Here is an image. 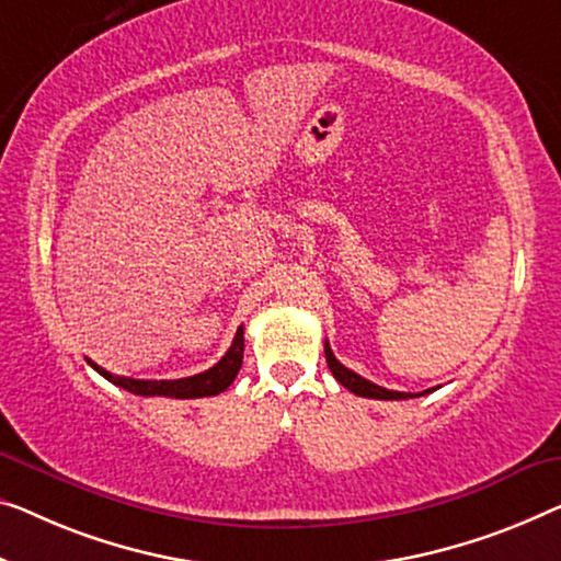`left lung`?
Listing matches in <instances>:
<instances>
[{"mask_svg": "<svg viewBox=\"0 0 561 561\" xmlns=\"http://www.w3.org/2000/svg\"><path fill=\"white\" fill-rule=\"evenodd\" d=\"M324 357H328V365L334 375V380L340 382V386H345L350 392H355V396L360 398H375V400H405V398H417V396H425V392H433V390H423L413 396V392H398V390H388V388H380L375 386V382L365 380L363 375H357L350 370V367L342 365L337 357L332 355L330 350V342H324Z\"/></svg>", "mask_w": 561, "mask_h": 561, "instance_id": "1", "label": "left lung"}]
</instances>
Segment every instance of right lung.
Listing matches in <instances>:
<instances>
[{
	"label": "right lung",
	"mask_w": 561,
	"mask_h": 561,
	"mask_svg": "<svg viewBox=\"0 0 561 561\" xmlns=\"http://www.w3.org/2000/svg\"><path fill=\"white\" fill-rule=\"evenodd\" d=\"M241 360H244V328H239L237 334H233L231 347L227 350V355L221 357L219 363L208 370L191 375V378H179V380H136V378H123V375H113L107 373L105 367L95 365L93 360H88L90 367L103 375L105 380H111L113 386H118L123 390L133 392V396H165V398H208V396H219V392L227 390L233 378H237Z\"/></svg>",
	"instance_id": "add662e5"
}]
</instances>
